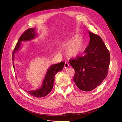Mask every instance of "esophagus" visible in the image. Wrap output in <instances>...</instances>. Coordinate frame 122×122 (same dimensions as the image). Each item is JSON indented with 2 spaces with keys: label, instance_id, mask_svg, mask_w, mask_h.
<instances>
[{
  "label": "esophagus",
  "instance_id": "1",
  "mask_svg": "<svg viewBox=\"0 0 122 122\" xmlns=\"http://www.w3.org/2000/svg\"><path fill=\"white\" fill-rule=\"evenodd\" d=\"M69 64L68 63H67V62L65 63V64H64V68L65 69H67L69 67Z\"/></svg>",
  "mask_w": 122,
  "mask_h": 122
}]
</instances>
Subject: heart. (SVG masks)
Here are the masks:
<instances>
[{"label":"heart","instance_id":"1","mask_svg":"<svg viewBox=\"0 0 122 122\" xmlns=\"http://www.w3.org/2000/svg\"><path fill=\"white\" fill-rule=\"evenodd\" d=\"M64 47L69 56L73 57H76L84 51L85 47L84 40L81 37L77 36L68 41L64 44Z\"/></svg>","mask_w":122,"mask_h":122}]
</instances>
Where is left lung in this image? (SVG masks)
I'll return each instance as SVG.
<instances>
[{
	"label": "left lung",
	"mask_w": 122,
	"mask_h": 122,
	"mask_svg": "<svg viewBox=\"0 0 122 122\" xmlns=\"http://www.w3.org/2000/svg\"><path fill=\"white\" fill-rule=\"evenodd\" d=\"M90 38L85 55L70 59L75 70L74 81L81 90L89 92L97 88L105 79L110 55L105 43L98 35L88 31Z\"/></svg>",
	"instance_id": "left-lung-1"
}]
</instances>
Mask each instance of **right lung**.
Wrapping results in <instances>:
<instances>
[{
  "label": "right lung",
  "instance_id": "obj_1",
  "mask_svg": "<svg viewBox=\"0 0 122 122\" xmlns=\"http://www.w3.org/2000/svg\"><path fill=\"white\" fill-rule=\"evenodd\" d=\"M37 35L36 30L35 28H30L25 30L22 36L19 38L18 43L16 44L15 47L12 53V60H14L15 54L17 53L21 48V42L30 41L34 40L37 37ZM14 62H13V66L14 69H15L14 64ZM64 62H61L59 63L53 64L51 65L45 76V77L43 80L42 84L40 88L33 91H27L25 89V91L29 94L35 97H43L47 95L52 91L53 87V84L54 82V77L56 74L63 70Z\"/></svg>",
  "mask_w": 122,
  "mask_h": 122
}]
</instances>
